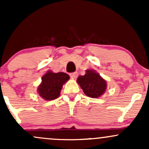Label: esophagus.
I'll return each mask as SVG.
<instances>
[{
	"label": "esophagus",
	"mask_w": 149,
	"mask_h": 149,
	"mask_svg": "<svg viewBox=\"0 0 149 149\" xmlns=\"http://www.w3.org/2000/svg\"><path fill=\"white\" fill-rule=\"evenodd\" d=\"M78 73H77V72L70 73V76H71V78H73V79H74V78H76L77 76H78Z\"/></svg>",
	"instance_id": "esophagus-1"
}]
</instances>
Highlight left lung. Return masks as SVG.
I'll list each match as a JSON object with an SVG mask.
<instances>
[{
	"mask_svg": "<svg viewBox=\"0 0 149 149\" xmlns=\"http://www.w3.org/2000/svg\"><path fill=\"white\" fill-rule=\"evenodd\" d=\"M77 83L88 97L98 98L105 92L107 82L94 70H86L84 76L77 78Z\"/></svg>",
	"mask_w": 149,
	"mask_h": 149,
	"instance_id": "left-lung-1",
	"label": "left lung"
}]
</instances>
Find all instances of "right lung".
Listing matches in <instances>:
<instances>
[{
    "label": "right lung",
    "instance_id": "right-lung-1",
    "mask_svg": "<svg viewBox=\"0 0 149 149\" xmlns=\"http://www.w3.org/2000/svg\"><path fill=\"white\" fill-rule=\"evenodd\" d=\"M70 78L67 73H53L48 71L42 77V83L38 88L39 95L47 101L59 97L63 85Z\"/></svg>",
    "mask_w": 149,
    "mask_h": 149
}]
</instances>
